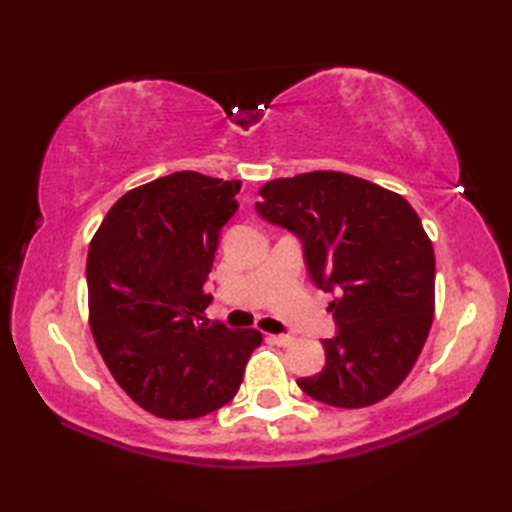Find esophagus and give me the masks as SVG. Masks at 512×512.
<instances>
[{"mask_svg":"<svg viewBox=\"0 0 512 512\" xmlns=\"http://www.w3.org/2000/svg\"><path fill=\"white\" fill-rule=\"evenodd\" d=\"M268 341L279 345V347H288V345L295 343V336H288V334H270Z\"/></svg>","mask_w":512,"mask_h":512,"instance_id":"1","label":"esophagus"}]
</instances>
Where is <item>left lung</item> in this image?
Masks as SVG:
<instances>
[{
	"label": "left lung",
	"instance_id": "left-lung-1",
	"mask_svg": "<svg viewBox=\"0 0 512 512\" xmlns=\"http://www.w3.org/2000/svg\"><path fill=\"white\" fill-rule=\"evenodd\" d=\"M259 195L257 213L303 242L314 286L339 290V336L323 341V372L297 385L332 407L376 405L416 365L436 310V257L418 213L341 171L270 180Z\"/></svg>",
	"mask_w": 512,
	"mask_h": 512
}]
</instances>
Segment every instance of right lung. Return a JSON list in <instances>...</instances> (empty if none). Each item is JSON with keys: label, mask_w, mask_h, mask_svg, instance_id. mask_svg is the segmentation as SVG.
<instances>
[{"label": "right lung", "mask_w": 512, "mask_h": 512, "mask_svg": "<svg viewBox=\"0 0 512 512\" xmlns=\"http://www.w3.org/2000/svg\"><path fill=\"white\" fill-rule=\"evenodd\" d=\"M239 187L176 171L127 191L92 237L96 347L125 394L158 418L193 420L224 407L262 345L259 330H228L204 317V281Z\"/></svg>", "instance_id": "right-lung-1"}]
</instances>
